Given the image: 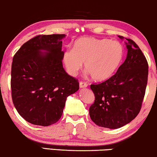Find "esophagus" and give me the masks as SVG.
Returning <instances> with one entry per match:
<instances>
[{
	"label": "esophagus",
	"mask_w": 157,
	"mask_h": 157,
	"mask_svg": "<svg viewBox=\"0 0 157 157\" xmlns=\"http://www.w3.org/2000/svg\"><path fill=\"white\" fill-rule=\"evenodd\" d=\"M87 86H88V84L86 83L82 82V81L79 83V87H80L81 89H82V88H86Z\"/></svg>",
	"instance_id": "1"
}]
</instances>
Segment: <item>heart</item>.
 Masks as SVG:
<instances>
[{"instance_id": "obj_1", "label": "heart", "mask_w": 157, "mask_h": 157, "mask_svg": "<svg viewBox=\"0 0 157 157\" xmlns=\"http://www.w3.org/2000/svg\"><path fill=\"white\" fill-rule=\"evenodd\" d=\"M124 48L121 43L108 38L82 37L76 40L73 48H67L62 55L66 72L76 76L84 62L86 74L96 81L110 78L121 63Z\"/></svg>"}]
</instances>
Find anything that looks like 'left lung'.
Returning a JSON list of instances; mask_svg holds the SVG:
<instances>
[{
    "label": "left lung",
    "instance_id": "8db88e82",
    "mask_svg": "<svg viewBox=\"0 0 157 157\" xmlns=\"http://www.w3.org/2000/svg\"><path fill=\"white\" fill-rule=\"evenodd\" d=\"M126 40L127 56L117 73L101 83L91 85L95 101L90 106L89 115L101 127L115 129L129 123L138 115L144 97L147 61L136 43Z\"/></svg>",
    "mask_w": 157,
    "mask_h": 157
}]
</instances>
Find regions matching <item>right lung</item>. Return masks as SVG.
<instances>
[{
  "label": "right lung",
  "mask_w": 157,
  "mask_h": 157,
  "mask_svg": "<svg viewBox=\"0 0 157 157\" xmlns=\"http://www.w3.org/2000/svg\"><path fill=\"white\" fill-rule=\"evenodd\" d=\"M65 34L39 35L25 43L13 59L12 99L19 114L34 125L48 126L61 117L66 98L79 89L62 64Z\"/></svg>",
  "instance_id": "1"
}]
</instances>
